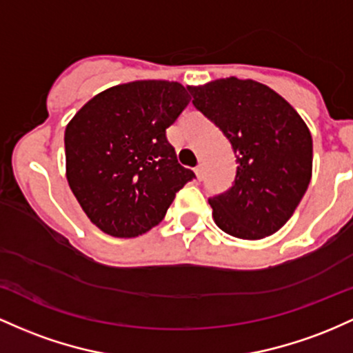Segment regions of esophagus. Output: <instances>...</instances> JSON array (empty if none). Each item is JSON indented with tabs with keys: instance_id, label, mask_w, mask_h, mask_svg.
Listing matches in <instances>:
<instances>
[{
	"instance_id": "esophagus-1",
	"label": "esophagus",
	"mask_w": 353,
	"mask_h": 353,
	"mask_svg": "<svg viewBox=\"0 0 353 353\" xmlns=\"http://www.w3.org/2000/svg\"><path fill=\"white\" fill-rule=\"evenodd\" d=\"M195 175H196L198 180H201V178H203V165L195 166Z\"/></svg>"
}]
</instances>
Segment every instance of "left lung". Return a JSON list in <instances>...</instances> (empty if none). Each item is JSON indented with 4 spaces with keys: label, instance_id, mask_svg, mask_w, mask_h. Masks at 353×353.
<instances>
[{
    "label": "left lung",
    "instance_id": "8db88e82",
    "mask_svg": "<svg viewBox=\"0 0 353 353\" xmlns=\"http://www.w3.org/2000/svg\"><path fill=\"white\" fill-rule=\"evenodd\" d=\"M193 105L223 132L236 157L232 188L208 198L228 235L260 240L287 223L312 178V134L300 114L253 80L192 86Z\"/></svg>",
    "mask_w": 353,
    "mask_h": 353
}]
</instances>
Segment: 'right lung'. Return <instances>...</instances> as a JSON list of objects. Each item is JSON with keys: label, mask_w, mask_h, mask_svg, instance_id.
I'll use <instances>...</instances> for the list:
<instances>
[{"label": "right lung", "mask_w": 353, "mask_h": 353, "mask_svg": "<svg viewBox=\"0 0 353 353\" xmlns=\"http://www.w3.org/2000/svg\"><path fill=\"white\" fill-rule=\"evenodd\" d=\"M188 91L176 81L125 83L91 98L66 126L70 188L108 235L146 233L195 178L166 140V128L192 100Z\"/></svg>", "instance_id": "right-lung-1"}]
</instances>
